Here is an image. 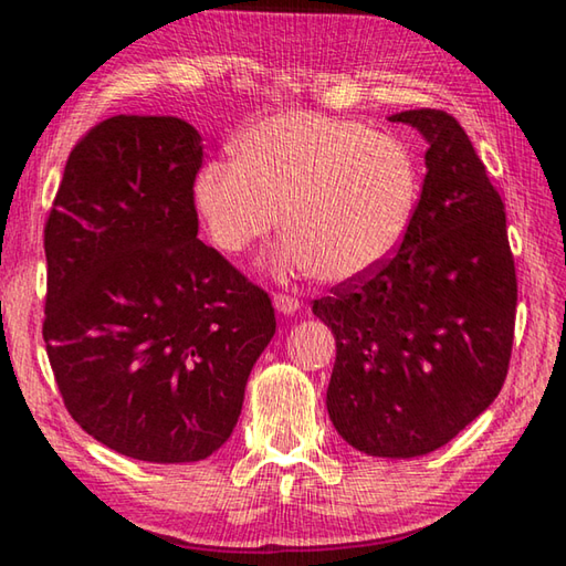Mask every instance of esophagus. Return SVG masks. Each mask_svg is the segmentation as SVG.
I'll list each match as a JSON object with an SVG mask.
<instances>
[{
	"mask_svg": "<svg viewBox=\"0 0 566 566\" xmlns=\"http://www.w3.org/2000/svg\"><path fill=\"white\" fill-rule=\"evenodd\" d=\"M274 310L290 317V314L300 310V300H296V296H292V294H274Z\"/></svg>",
	"mask_w": 566,
	"mask_h": 566,
	"instance_id": "esophagus-1",
	"label": "esophagus"
}]
</instances>
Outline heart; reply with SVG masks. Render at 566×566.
Returning <instances> with one entry per match:
<instances>
[{
    "mask_svg": "<svg viewBox=\"0 0 566 566\" xmlns=\"http://www.w3.org/2000/svg\"><path fill=\"white\" fill-rule=\"evenodd\" d=\"M419 171L405 142L317 112H280L249 127L234 161H207L191 205L227 254L286 232L272 264L352 282L375 272L407 237Z\"/></svg>",
    "mask_w": 566,
    "mask_h": 566,
    "instance_id": "heart-1",
    "label": "heart"
}]
</instances>
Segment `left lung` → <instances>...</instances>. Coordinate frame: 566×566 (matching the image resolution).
<instances>
[{
    "instance_id": "obj_1",
    "label": "left lung",
    "mask_w": 566,
    "mask_h": 566,
    "mask_svg": "<svg viewBox=\"0 0 566 566\" xmlns=\"http://www.w3.org/2000/svg\"><path fill=\"white\" fill-rule=\"evenodd\" d=\"M427 142V175L399 249L312 304L337 339L327 411L369 457L434 452L500 395L514 339L506 214L482 159L439 109L391 114Z\"/></svg>"
}]
</instances>
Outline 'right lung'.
Wrapping results in <instances>:
<instances>
[{
	"mask_svg": "<svg viewBox=\"0 0 566 566\" xmlns=\"http://www.w3.org/2000/svg\"><path fill=\"white\" fill-rule=\"evenodd\" d=\"M202 149L179 117L104 119L72 149L44 227L42 334L64 407L142 462L214 454L276 329L266 292L197 239Z\"/></svg>",
	"mask_w": 566,
	"mask_h": 566,
	"instance_id": "obj_1",
	"label": "right lung"
}]
</instances>
